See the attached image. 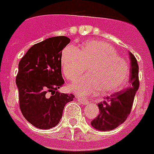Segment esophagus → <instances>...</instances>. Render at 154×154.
Returning <instances> with one entry per match:
<instances>
[{
    "instance_id": "esophagus-1",
    "label": "esophagus",
    "mask_w": 154,
    "mask_h": 154,
    "mask_svg": "<svg viewBox=\"0 0 154 154\" xmlns=\"http://www.w3.org/2000/svg\"><path fill=\"white\" fill-rule=\"evenodd\" d=\"M77 101H79V102H81L83 105H86L89 104V101H87V100H85V99L84 98H80V97H77Z\"/></svg>"
}]
</instances>
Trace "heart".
<instances>
[{
    "instance_id": "obj_1",
    "label": "heart",
    "mask_w": 154,
    "mask_h": 154,
    "mask_svg": "<svg viewBox=\"0 0 154 154\" xmlns=\"http://www.w3.org/2000/svg\"><path fill=\"white\" fill-rule=\"evenodd\" d=\"M89 66L90 74L70 85L71 91L80 96H89L100 89L103 94L119 91L129 77V64L118 56L111 45L101 41H89L82 50L72 45L63 49L61 66L69 80H75Z\"/></svg>"
}]
</instances>
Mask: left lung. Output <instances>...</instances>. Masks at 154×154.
<instances>
[{
	"label": "left lung",
	"instance_id": "8db88e82",
	"mask_svg": "<svg viewBox=\"0 0 154 154\" xmlns=\"http://www.w3.org/2000/svg\"><path fill=\"white\" fill-rule=\"evenodd\" d=\"M130 71L128 88L107 97L98 104L100 113L91 122L92 126L100 131L114 129L126 120L131 111L134 97L139 88L138 65L136 57L129 52Z\"/></svg>",
	"mask_w": 154,
	"mask_h": 154
}]
</instances>
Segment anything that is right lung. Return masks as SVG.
I'll return each instance as SVG.
<instances>
[{
    "label": "right lung",
    "instance_id": "right-lung-1",
    "mask_svg": "<svg viewBox=\"0 0 154 154\" xmlns=\"http://www.w3.org/2000/svg\"><path fill=\"white\" fill-rule=\"evenodd\" d=\"M69 42V38L65 36L45 39L32 45L18 65L16 84L20 111L25 119L38 129L56 126L65 105L74 98L72 94L57 90L65 82L61 76L62 49Z\"/></svg>",
    "mask_w": 154,
    "mask_h": 154
}]
</instances>
